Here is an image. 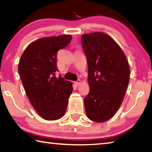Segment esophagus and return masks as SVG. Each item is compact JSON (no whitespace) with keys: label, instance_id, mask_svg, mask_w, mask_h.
I'll list each match as a JSON object with an SVG mask.
<instances>
[{"label":"esophagus","instance_id":"34e87169","mask_svg":"<svg viewBox=\"0 0 152 152\" xmlns=\"http://www.w3.org/2000/svg\"><path fill=\"white\" fill-rule=\"evenodd\" d=\"M80 84H81V80H77L76 82H75V84H76L77 86H78Z\"/></svg>","mask_w":152,"mask_h":152}]
</instances>
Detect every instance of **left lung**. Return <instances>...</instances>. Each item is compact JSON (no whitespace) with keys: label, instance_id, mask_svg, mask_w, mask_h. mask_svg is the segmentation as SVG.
Returning a JSON list of instances; mask_svg holds the SVG:
<instances>
[{"label":"left lung","instance_id":"1","mask_svg":"<svg viewBox=\"0 0 152 152\" xmlns=\"http://www.w3.org/2000/svg\"><path fill=\"white\" fill-rule=\"evenodd\" d=\"M81 42L88 67L90 91L84 99L87 117L96 123L107 121L124 99L129 65L120 46L106 33L84 34Z\"/></svg>","mask_w":152,"mask_h":152}]
</instances>
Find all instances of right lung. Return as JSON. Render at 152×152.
Returning <instances> with one entry per match:
<instances>
[{
  "instance_id": "obj_1",
  "label": "right lung",
  "mask_w": 152,
  "mask_h": 152,
  "mask_svg": "<svg viewBox=\"0 0 152 152\" xmlns=\"http://www.w3.org/2000/svg\"><path fill=\"white\" fill-rule=\"evenodd\" d=\"M70 35L40 38L27 46L18 70L33 107L43 119L58 120L65 114L72 84L56 76L58 51L66 47Z\"/></svg>"
}]
</instances>
